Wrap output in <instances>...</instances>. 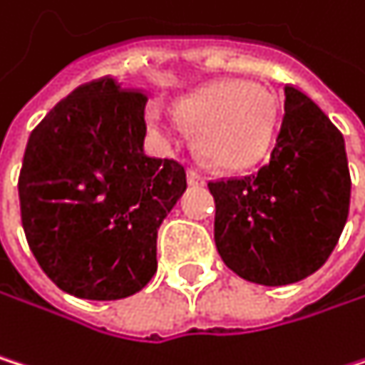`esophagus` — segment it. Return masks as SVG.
I'll return each instance as SVG.
<instances>
[{"label":"esophagus","mask_w":365,"mask_h":365,"mask_svg":"<svg viewBox=\"0 0 365 365\" xmlns=\"http://www.w3.org/2000/svg\"><path fill=\"white\" fill-rule=\"evenodd\" d=\"M186 179H188L190 186H203L205 184V179L201 177V173H197L195 168H188L186 170Z\"/></svg>","instance_id":"esophagus-1"}]
</instances>
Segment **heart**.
<instances>
[{
	"instance_id": "obj_1",
	"label": "heart",
	"mask_w": 365,
	"mask_h": 365,
	"mask_svg": "<svg viewBox=\"0 0 365 365\" xmlns=\"http://www.w3.org/2000/svg\"><path fill=\"white\" fill-rule=\"evenodd\" d=\"M177 118L197 129L205 162L238 168L264 153L277 108L270 91L251 80H216L177 103Z\"/></svg>"
}]
</instances>
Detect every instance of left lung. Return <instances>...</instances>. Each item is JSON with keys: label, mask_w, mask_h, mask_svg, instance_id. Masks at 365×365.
I'll use <instances>...</instances> for the list:
<instances>
[{"label": "left lung", "mask_w": 365, "mask_h": 365, "mask_svg": "<svg viewBox=\"0 0 365 365\" xmlns=\"http://www.w3.org/2000/svg\"><path fill=\"white\" fill-rule=\"evenodd\" d=\"M277 140L245 177L210 181L214 242L238 277L288 285L316 272L349 218L351 173L344 136L292 84L283 88Z\"/></svg>", "instance_id": "1"}]
</instances>
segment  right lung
I'll use <instances>...</instances> for the list:
<instances>
[{
  "label": "right lung",
  "mask_w": 365,
  "mask_h": 365,
  "mask_svg": "<svg viewBox=\"0 0 365 365\" xmlns=\"http://www.w3.org/2000/svg\"><path fill=\"white\" fill-rule=\"evenodd\" d=\"M147 95L106 75L32 129L19 175L28 245L60 290L132 297L158 270V229L186 190L175 160L143 151Z\"/></svg>",
  "instance_id": "add662e5"
}]
</instances>
